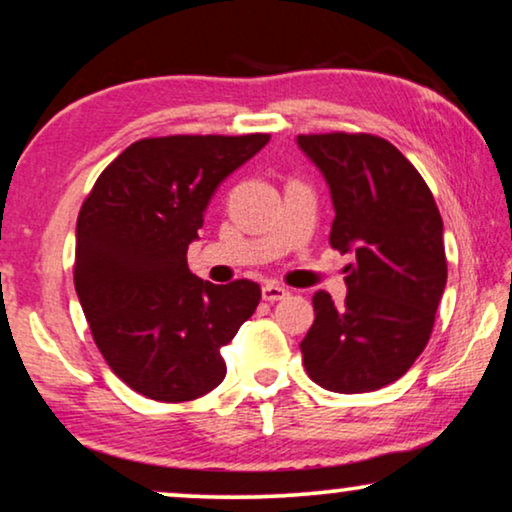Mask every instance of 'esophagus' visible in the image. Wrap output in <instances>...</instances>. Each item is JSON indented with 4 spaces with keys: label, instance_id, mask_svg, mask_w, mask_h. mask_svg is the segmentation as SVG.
Wrapping results in <instances>:
<instances>
[{
    "label": "esophagus",
    "instance_id": "obj_1",
    "mask_svg": "<svg viewBox=\"0 0 512 512\" xmlns=\"http://www.w3.org/2000/svg\"><path fill=\"white\" fill-rule=\"evenodd\" d=\"M261 296H263V301L275 303V301H282V298H287V296H289V291L284 289V287H280V284L268 282V284H263Z\"/></svg>",
    "mask_w": 512,
    "mask_h": 512
}]
</instances>
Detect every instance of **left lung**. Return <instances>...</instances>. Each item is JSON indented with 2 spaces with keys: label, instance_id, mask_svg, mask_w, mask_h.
I'll return each instance as SVG.
<instances>
[{
  "label": "left lung",
  "instance_id": "1",
  "mask_svg": "<svg viewBox=\"0 0 512 512\" xmlns=\"http://www.w3.org/2000/svg\"><path fill=\"white\" fill-rule=\"evenodd\" d=\"M334 202L329 244L353 251L348 296H313L303 367L334 393H369L397 381L423 353L447 284L442 216L414 164L371 134L298 136Z\"/></svg>",
  "mask_w": 512,
  "mask_h": 512
}]
</instances>
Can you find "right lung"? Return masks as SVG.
<instances>
[{"mask_svg": "<svg viewBox=\"0 0 512 512\" xmlns=\"http://www.w3.org/2000/svg\"><path fill=\"white\" fill-rule=\"evenodd\" d=\"M270 134L159 136L131 143L77 216L75 289L108 367L136 393L188 402L225 378L221 348L254 315L261 287L211 284L188 247L223 178Z\"/></svg>", "mask_w": 512, "mask_h": 512, "instance_id": "1", "label": "right lung"}]
</instances>
